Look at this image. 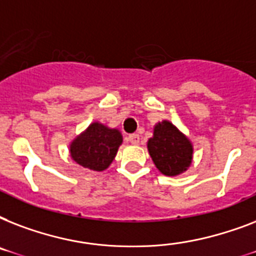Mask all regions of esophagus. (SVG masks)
Returning a JSON list of instances; mask_svg holds the SVG:
<instances>
[{"instance_id": "obj_1", "label": "esophagus", "mask_w": 256, "mask_h": 256, "mask_svg": "<svg viewBox=\"0 0 256 256\" xmlns=\"http://www.w3.org/2000/svg\"><path fill=\"white\" fill-rule=\"evenodd\" d=\"M128 140L132 144H140V136H138V134H130V136H128Z\"/></svg>"}]
</instances>
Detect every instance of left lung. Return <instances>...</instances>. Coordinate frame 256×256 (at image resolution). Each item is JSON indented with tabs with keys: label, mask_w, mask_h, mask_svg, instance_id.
Instances as JSON below:
<instances>
[{
	"label": "left lung",
	"mask_w": 256,
	"mask_h": 256,
	"mask_svg": "<svg viewBox=\"0 0 256 256\" xmlns=\"http://www.w3.org/2000/svg\"><path fill=\"white\" fill-rule=\"evenodd\" d=\"M148 148L156 168L170 176L186 171L192 160L191 142L168 120L154 128V136L148 140Z\"/></svg>",
	"instance_id": "left-lung-1"
}]
</instances>
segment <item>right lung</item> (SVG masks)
Wrapping results in <instances>:
<instances>
[{
    "label": "right lung",
    "mask_w": 256,
    "mask_h": 256,
    "mask_svg": "<svg viewBox=\"0 0 256 256\" xmlns=\"http://www.w3.org/2000/svg\"><path fill=\"white\" fill-rule=\"evenodd\" d=\"M122 136L116 128L94 122L70 144V154L78 164L94 171L108 168L116 158Z\"/></svg>",
    "instance_id": "1"
}]
</instances>
